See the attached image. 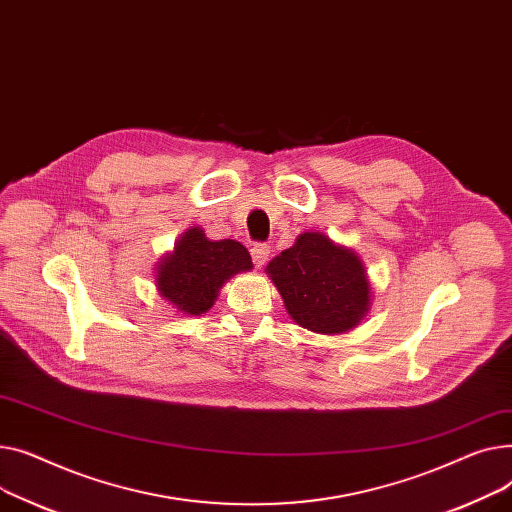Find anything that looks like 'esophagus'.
<instances>
[{"instance_id": "1", "label": "esophagus", "mask_w": 512, "mask_h": 512, "mask_svg": "<svg viewBox=\"0 0 512 512\" xmlns=\"http://www.w3.org/2000/svg\"><path fill=\"white\" fill-rule=\"evenodd\" d=\"M268 256H270V248H268L266 244H254V246H252V260H254V264H256L258 268L266 264Z\"/></svg>"}]
</instances>
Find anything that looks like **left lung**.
Segmentation results:
<instances>
[{"label":"left lung","instance_id":"left-lung-1","mask_svg":"<svg viewBox=\"0 0 512 512\" xmlns=\"http://www.w3.org/2000/svg\"><path fill=\"white\" fill-rule=\"evenodd\" d=\"M264 273L281 293L291 320L312 333H347L370 312L372 283L362 258L320 231L299 233Z\"/></svg>","mask_w":512,"mask_h":512}]
</instances>
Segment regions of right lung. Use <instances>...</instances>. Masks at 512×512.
<instances>
[{"label":"right lung","instance_id":"1","mask_svg":"<svg viewBox=\"0 0 512 512\" xmlns=\"http://www.w3.org/2000/svg\"><path fill=\"white\" fill-rule=\"evenodd\" d=\"M250 252L235 239H208L202 227H190L155 268L159 295L182 314L200 316L215 306L223 285L252 270Z\"/></svg>","mask_w":512,"mask_h":512}]
</instances>
